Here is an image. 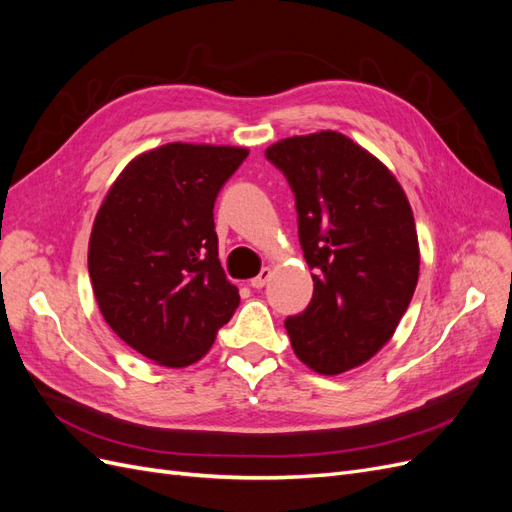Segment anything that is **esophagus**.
<instances>
[{
  "label": "esophagus",
  "instance_id": "esophagus-1",
  "mask_svg": "<svg viewBox=\"0 0 512 512\" xmlns=\"http://www.w3.org/2000/svg\"><path fill=\"white\" fill-rule=\"evenodd\" d=\"M269 277H271V269L269 267H262L260 273L254 277V280H250V286L258 290V288H262V286L269 282Z\"/></svg>",
  "mask_w": 512,
  "mask_h": 512
}]
</instances>
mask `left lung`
Listing matches in <instances>:
<instances>
[{
    "instance_id": "left-lung-1",
    "label": "left lung",
    "mask_w": 512,
    "mask_h": 512,
    "mask_svg": "<svg viewBox=\"0 0 512 512\" xmlns=\"http://www.w3.org/2000/svg\"><path fill=\"white\" fill-rule=\"evenodd\" d=\"M265 158L297 205L314 297L284 327L294 354L335 376L369 361L395 333L418 282L414 215L380 160L339 132L292 136Z\"/></svg>"
}]
</instances>
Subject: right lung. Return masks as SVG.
<instances>
[{
	"instance_id": "right-lung-1",
	"label": "right lung",
	"mask_w": 512,
	"mask_h": 512,
	"mask_svg": "<svg viewBox=\"0 0 512 512\" xmlns=\"http://www.w3.org/2000/svg\"><path fill=\"white\" fill-rule=\"evenodd\" d=\"M247 149L168 143L108 190L87 267L104 320L164 367L196 363L239 307L218 258L213 205Z\"/></svg>"
}]
</instances>
